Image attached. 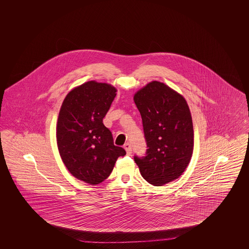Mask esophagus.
Returning a JSON list of instances; mask_svg holds the SVG:
<instances>
[{"label": "esophagus", "mask_w": 249, "mask_h": 249, "mask_svg": "<svg viewBox=\"0 0 249 249\" xmlns=\"http://www.w3.org/2000/svg\"><path fill=\"white\" fill-rule=\"evenodd\" d=\"M124 148H125V150H126L127 154H131V144H130V142H126V143L124 144Z\"/></svg>", "instance_id": "obj_1"}]
</instances>
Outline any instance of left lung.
<instances>
[{"label": "left lung", "mask_w": 249, "mask_h": 249, "mask_svg": "<svg viewBox=\"0 0 249 249\" xmlns=\"http://www.w3.org/2000/svg\"><path fill=\"white\" fill-rule=\"evenodd\" d=\"M133 100L147 145L145 156H134V161L148 183L163 186L190 163L194 142L190 108L182 95L158 81L143 87Z\"/></svg>", "instance_id": "8db88e82"}]
</instances>
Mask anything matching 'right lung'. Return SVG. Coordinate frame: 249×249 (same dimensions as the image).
Listing matches in <instances>:
<instances>
[{
  "label": "right lung",
  "instance_id": "right-lung-1",
  "mask_svg": "<svg viewBox=\"0 0 249 249\" xmlns=\"http://www.w3.org/2000/svg\"><path fill=\"white\" fill-rule=\"evenodd\" d=\"M117 89L107 83L89 81L65 97L57 123L61 160L71 175L97 185L112 173L126 151L114 144L112 132L103 123Z\"/></svg>",
  "mask_w": 249,
  "mask_h": 249
}]
</instances>
